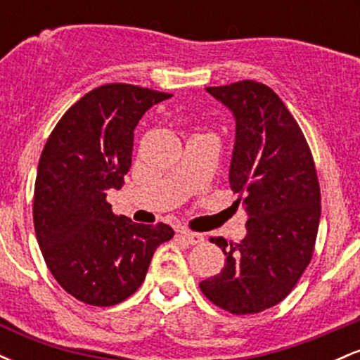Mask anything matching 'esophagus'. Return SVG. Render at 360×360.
<instances>
[{
	"mask_svg": "<svg viewBox=\"0 0 360 360\" xmlns=\"http://www.w3.org/2000/svg\"><path fill=\"white\" fill-rule=\"evenodd\" d=\"M181 237L186 238L191 245H198V243H201L205 240L203 233H196V232H189V230H181Z\"/></svg>",
	"mask_w": 360,
	"mask_h": 360,
	"instance_id": "esophagus-1",
	"label": "esophagus"
}]
</instances>
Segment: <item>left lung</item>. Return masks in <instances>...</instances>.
Returning a JSON list of instances; mask_svg holds the SVG:
<instances>
[{"label": "left lung", "mask_w": 360, "mask_h": 360, "mask_svg": "<svg viewBox=\"0 0 360 360\" xmlns=\"http://www.w3.org/2000/svg\"><path fill=\"white\" fill-rule=\"evenodd\" d=\"M206 91L237 123L229 181L249 220L242 242L210 238L226 260L200 288L221 309L254 315L286 298L311 260L320 184L303 131L269 86L247 79Z\"/></svg>", "instance_id": "1"}]
</instances>
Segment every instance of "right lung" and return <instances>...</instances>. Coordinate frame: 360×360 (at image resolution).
<instances>
[{"mask_svg": "<svg viewBox=\"0 0 360 360\" xmlns=\"http://www.w3.org/2000/svg\"><path fill=\"white\" fill-rule=\"evenodd\" d=\"M172 94L113 82L86 93L47 139L37 169L34 225L49 271L69 295L113 307L146 279L152 255L174 230L115 214L108 189L131 166L134 130Z\"/></svg>", "mask_w": 360, "mask_h": 360, "instance_id": "add662e5", "label": "right lung"}]
</instances>
